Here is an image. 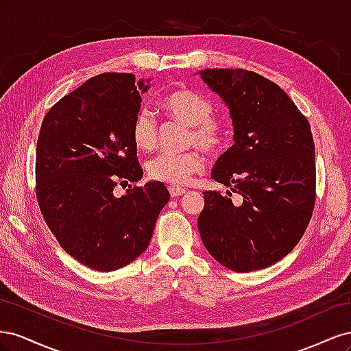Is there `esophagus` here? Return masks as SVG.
<instances>
[{"mask_svg":"<svg viewBox=\"0 0 351 351\" xmlns=\"http://www.w3.org/2000/svg\"><path fill=\"white\" fill-rule=\"evenodd\" d=\"M168 190H169V195H171V197H177V196H182L183 193H186V190L183 187H178V186H169Z\"/></svg>","mask_w":351,"mask_h":351,"instance_id":"obj_1","label":"esophagus"}]
</instances>
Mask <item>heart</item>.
Returning <instances> with one entry per match:
<instances>
[{
	"label": "heart",
	"instance_id": "1",
	"mask_svg": "<svg viewBox=\"0 0 351 351\" xmlns=\"http://www.w3.org/2000/svg\"><path fill=\"white\" fill-rule=\"evenodd\" d=\"M161 110L171 119L189 125L187 145H197L206 152H217L224 146L228 134L227 123L212 115L214 105L195 90L177 89L167 93ZM132 141L137 149L149 152L156 146V124L152 115L142 111L132 124ZM204 167V158L196 149L184 152H165L147 164V176L169 184H184Z\"/></svg>",
	"mask_w": 351,
	"mask_h": 351
}]
</instances>
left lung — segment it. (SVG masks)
Wrapping results in <instances>:
<instances>
[{
    "mask_svg": "<svg viewBox=\"0 0 351 351\" xmlns=\"http://www.w3.org/2000/svg\"><path fill=\"white\" fill-rule=\"evenodd\" d=\"M200 77L232 120V145L212 169L227 195L205 192L197 218L206 250L236 272L262 269L289 254L315 206L311 124L278 84L243 69H206ZM237 193L232 202L229 196Z\"/></svg>",
    "mask_w": 351,
    "mask_h": 351,
    "instance_id": "left-lung-1",
    "label": "left lung"
}]
</instances>
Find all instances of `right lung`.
<instances>
[{"instance_id": "1", "label": "right lung", "mask_w": 351, "mask_h": 351, "mask_svg": "<svg viewBox=\"0 0 351 351\" xmlns=\"http://www.w3.org/2000/svg\"><path fill=\"white\" fill-rule=\"evenodd\" d=\"M151 80L98 74L45 115L36 145V197L52 234L84 267L120 269L146 250L169 200L161 182L117 197L119 180L143 176L132 141L141 95Z\"/></svg>"}]
</instances>
